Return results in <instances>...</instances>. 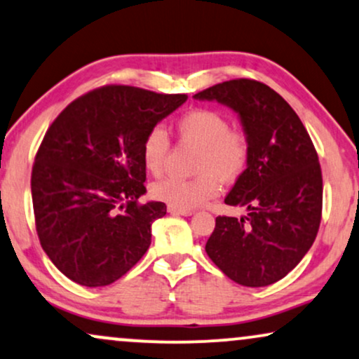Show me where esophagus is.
Wrapping results in <instances>:
<instances>
[{"label": "esophagus", "mask_w": 359, "mask_h": 359, "mask_svg": "<svg viewBox=\"0 0 359 359\" xmlns=\"http://www.w3.org/2000/svg\"><path fill=\"white\" fill-rule=\"evenodd\" d=\"M168 211L172 215H181V216H191L193 215L191 210H181V208H176V206H168Z\"/></svg>", "instance_id": "obj_1"}]
</instances>
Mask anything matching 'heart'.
Returning <instances> with one entry per match:
<instances>
[{"mask_svg": "<svg viewBox=\"0 0 359 359\" xmlns=\"http://www.w3.org/2000/svg\"><path fill=\"white\" fill-rule=\"evenodd\" d=\"M181 144L198 148L194 154V178H165L151 187L156 200L181 210H193L213 200L219 193V181L234 183L245 175L251 161V140L241 128L215 109L198 108L184 113L175 125ZM171 141L161 126H154L141 143V159L146 171L158 176L165 170Z\"/></svg>", "mask_w": 359, "mask_h": 359, "instance_id": "b5f03b06", "label": "heart"}]
</instances>
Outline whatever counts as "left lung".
Returning <instances> with one entry per match:
<instances>
[{
	"label": "left lung",
	"mask_w": 359,
	"mask_h": 359,
	"mask_svg": "<svg viewBox=\"0 0 359 359\" xmlns=\"http://www.w3.org/2000/svg\"><path fill=\"white\" fill-rule=\"evenodd\" d=\"M240 114L251 161L224 203L245 218L218 216L206 253L229 280L259 287L280 281L315 243L323 210L318 153L302 119L276 91L256 79H229L194 95Z\"/></svg>",
	"instance_id": "1"
}]
</instances>
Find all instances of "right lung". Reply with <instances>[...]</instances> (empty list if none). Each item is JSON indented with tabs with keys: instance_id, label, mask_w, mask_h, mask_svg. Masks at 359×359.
Segmentation results:
<instances>
[{
	"instance_id": "obj_1",
	"label": "right lung",
	"mask_w": 359,
	"mask_h": 359,
	"mask_svg": "<svg viewBox=\"0 0 359 359\" xmlns=\"http://www.w3.org/2000/svg\"><path fill=\"white\" fill-rule=\"evenodd\" d=\"M143 88L106 85L72 101L39 144L31 171L41 248L83 286L111 285L151 245L166 205H141L144 135L187 101Z\"/></svg>"
}]
</instances>
